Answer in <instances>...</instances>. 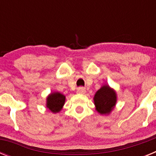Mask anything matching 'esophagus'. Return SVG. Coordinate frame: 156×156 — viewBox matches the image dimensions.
<instances>
[{"label": "esophagus", "instance_id": "1", "mask_svg": "<svg viewBox=\"0 0 156 156\" xmlns=\"http://www.w3.org/2000/svg\"><path fill=\"white\" fill-rule=\"evenodd\" d=\"M85 92H86V90H85V88L83 87H79L77 88V93L79 94H85Z\"/></svg>", "mask_w": 156, "mask_h": 156}]
</instances>
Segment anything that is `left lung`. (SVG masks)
Returning <instances> with one entry per match:
<instances>
[{"label": "left lung", "instance_id": "1", "mask_svg": "<svg viewBox=\"0 0 156 156\" xmlns=\"http://www.w3.org/2000/svg\"><path fill=\"white\" fill-rule=\"evenodd\" d=\"M96 110L101 114H108L113 109L116 102L115 92L108 85L101 87L94 98Z\"/></svg>", "mask_w": 156, "mask_h": 156}]
</instances>
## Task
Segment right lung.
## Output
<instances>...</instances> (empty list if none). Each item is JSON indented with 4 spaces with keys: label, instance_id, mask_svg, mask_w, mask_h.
<instances>
[{
    "label": "right lung",
    "instance_id": "1",
    "mask_svg": "<svg viewBox=\"0 0 156 156\" xmlns=\"http://www.w3.org/2000/svg\"><path fill=\"white\" fill-rule=\"evenodd\" d=\"M66 97L62 94L56 92V93L51 94L47 99V107H48L52 112H58L62 109L64 105Z\"/></svg>",
    "mask_w": 156,
    "mask_h": 156
}]
</instances>
